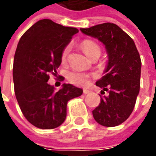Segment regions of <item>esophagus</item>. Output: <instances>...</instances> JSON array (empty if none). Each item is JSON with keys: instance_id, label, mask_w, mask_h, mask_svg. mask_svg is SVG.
Segmentation results:
<instances>
[{"instance_id": "obj_1", "label": "esophagus", "mask_w": 156, "mask_h": 156, "mask_svg": "<svg viewBox=\"0 0 156 156\" xmlns=\"http://www.w3.org/2000/svg\"><path fill=\"white\" fill-rule=\"evenodd\" d=\"M83 94H88V93L90 92V90H87V89H83Z\"/></svg>"}]
</instances>
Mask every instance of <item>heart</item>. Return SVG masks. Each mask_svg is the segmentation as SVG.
Masks as SVG:
<instances>
[{"label": "heart", "mask_w": 156, "mask_h": 156, "mask_svg": "<svg viewBox=\"0 0 156 156\" xmlns=\"http://www.w3.org/2000/svg\"><path fill=\"white\" fill-rule=\"evenodd\" d=\"M81 48H83V52L86 54L87 56L90 58L95 53H100L101 48L99 45L96 42L92 40H83L81 42ZM70 54V46L67 45L63 48L61 52V61L65 63L68 59V56ZM90 76L89 74L80 72L78 70H73L67 74V79L70 83L73 84L78 85V86H84L90 81Z\"/></svg>", "instance_id": "obj_1"}]
</instances>
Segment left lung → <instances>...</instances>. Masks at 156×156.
I'll use <instances>...</instances> for the list:
<instances>
[{
	"mask_svg": "<svg viewBox=\"0 0 156 156\" xmlns=\"http://www.w3.org/2000/svg\"><path fill=\"white\" fill-rule=\"evenodd\" d=\"M81 31L100 40L108 53V64L104 76L96 82L108 95L92 111L96 122L103 126H117L130 117L140 90L141 62L132 38L118 25L104 23Z\"/></svg>",
	"mask_w": 156,
	"mask_h": 156,
	"instance_id": "obj_1",
	"label": "left lung"
}]
</instances>
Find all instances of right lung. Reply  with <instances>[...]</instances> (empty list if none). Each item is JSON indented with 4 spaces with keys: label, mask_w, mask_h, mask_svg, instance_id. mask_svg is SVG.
<instances>
[{
    "label": "right lung",
    "mask_w": 156,
    "mask_h": 156,
    "mask_svg": "<svg viewBox=\"0 0 156 156\" xmlns=\"http://www.w3.org/2000/svg\"><path fill=\"white\" fill-rule=\"evenodd\" d=\"M78 32L45 19L27 30L18 43L12 67L14 92L22 114L34 126H60L66 117L68 101L83 94L82 89L70 83L55 92L48 83L51 74L57 76L61 52Z\"/></svg>",
    "instance_id": "obj_1"
}]
</instances>
